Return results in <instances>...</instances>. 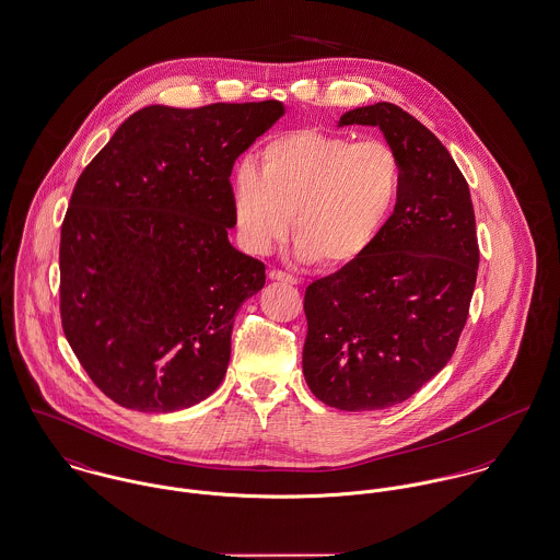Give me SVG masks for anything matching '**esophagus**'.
<instances>
[{
	"label": "esophagus",
	"mask_w": 560,
	"mask_h": 560,
	"mask_svg": "<svg viewBox=\"0 0 560 560\" xmlns=\"http://www.w3.org/2000/svg\"><path fill=\"white\" fill-rule=\"evenodd\" d=\"M269 278L276 280V282H287V284H298V278L282 271V269H269Z\"/></svg>",
	"instance_id": "obj_1"
}]
</instances>
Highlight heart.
Wrapping results in <instances>:
<instances>
[{
    "label": "heart",
    "instance_id": "obj_1",
    "mask_svg": "<svg viewBox=\"0 0 560 560\" xmlns=\"http://www.w3.org/2000/svg\"><path fill=\"white\" fill-rule=\"evenodd\" d=\"M402 164L383 141L298 130L269 141L260 173L242 164L231 179L233 215L244 246L265 255L291 231L298 256L340 267L363 255L389 220Z\"/></svg>",
    "mask_w": 560,
    "mask_h": 560
}]
</instances>
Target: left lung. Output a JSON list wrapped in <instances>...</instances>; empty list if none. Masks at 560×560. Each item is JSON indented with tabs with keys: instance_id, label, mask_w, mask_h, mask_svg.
Segmentation results:
<instances>
[{
	"instance_id": "left-lung-1",
	"label": "left lung",
	"mask_w": 560,
	"mask_h": 560,
	"mask_svg": "<svg viewBox=\"0 0 560 560\" xmlns=\"http://www.w3.org/2000/svg\"><path fill=\"white\" fill-rule=\"evenodd\" d=\"M378 126L402 164L394 213L363 255L307 284L304 376L327 407L383 410L439 374L458 347L479 246L468 184L445 145L392 102L340 126Z\"/></svg>"
}]
</instances>
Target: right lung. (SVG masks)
Wrapping results in <instances>:
<instances>
[{"label": "right lung", "instance_id": "right-lung-1", "mask_svg": "<svg viewBox=\"0 0 560 560\" xmlns=\"http://www.w3.org/2000/svg\"><path fill=\"white\" fill-rule=\"evenodd\" d=\"M282 113L152 104L81 173L61 224V327L119 407L182 410L222 383L235 312L265 287V265L229 242L231 171Z\"/></svg>", "mask_w": 560, "mask_h": 560}]
</instances>
